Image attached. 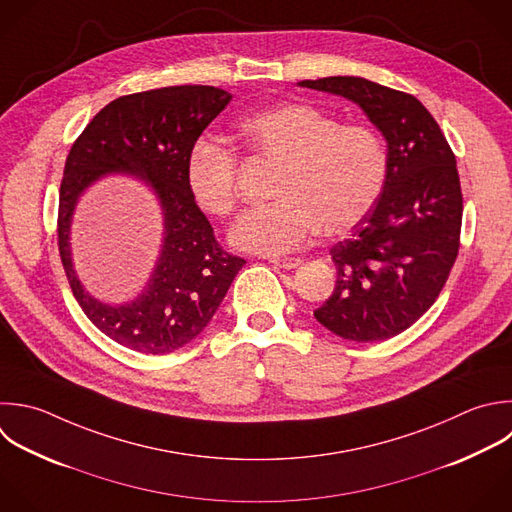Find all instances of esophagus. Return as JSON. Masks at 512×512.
Here are the masks:
<instances>
[{
    "instance_id": "1",
    "label": "esophagus",
    "mask_w": 512,
    "mask_h": 512,
    "mask_svg": "<svg viewBox=\"0 0 512 512\" xmlns=\"http://www.w3.org/2000/svg\"><path fill=\"white\" fill-rule=\"evenodd\" d=\"M270 262L278 268H284V270H292V268H298L302 264L300 258H270Z\"/></svg>"
}]
</instances>
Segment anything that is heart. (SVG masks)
<instances>
[{"label":"heart","mask_w":512,"mask_h":512,"mask_svg":"<svg viewBox=\"0 0 512 512\" xmlns=\"http://www.w3.org/2000/svg\"><path fill=\"white\" fill-rule=\"evenodd\" d=\"M240 140L280 166L276 202L246 210L230 242L246 252L278 256L304 246L322 228L336 236L358 226L376 204L388 174V150L376 130L340 124L302 102L258 110L236 124ZM236 154L200 138L186 162V184L196 206L226 216L236 206Z\"/></svg>","instance_id":"b5f03b06"}]
</instances>
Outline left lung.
<instances>
[{
    "label": "left lung",
    "instance_id": "8db88e82",
    "mask_svg": "<svg viewBox=\"0 0 512 512\" xmlns=\"http://www.w3.org/2000/svg\"><path fill=\"white\" fill-rule=\"evenodd\" d=\"M298 86L354 102L388 150L376 204L330 248L336 286L314 318L346 340L392 338L434 304L456 260L462 192L454 154L436 120L410 94L354 76Z\"/></svg>",
    "mask_w": 512,
    "mask_h": 512
}]
</instances>
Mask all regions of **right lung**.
I'll return each mask as SVG.
<instances>
[{"label":"right lung","instance_id":"right-lung-1","mask_svg":"<svg viewBox=\"0 0 512 512\" xmlns=\"http://www.w3.org/2000/svg\"><path fill=\"white\" fill-rule=\"evenodd\" d=\"M232 94L214 86H172L110 102L70 150L60 188L58 246L76 300L96 328L144 354H168L192 342L212 320L246 264L220 248L186 184V162L208 124ZM126 173L159 198L165 238L143 289L122 305L102 303L81 284L69 232L79 198L98 179Z\"/></svg>","mask_w":512,"mask_h":512}]
</instances>
